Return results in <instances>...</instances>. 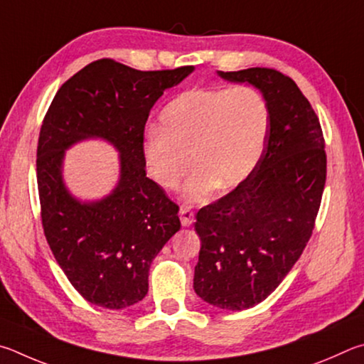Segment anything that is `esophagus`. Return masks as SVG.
I'll return each instance as SVG.
<instances>
[{
	"label": "esophagus",
	"mask_w": 364,
	"mask_h": 364,
	"mask_svg": "<svg viewBox=\"0 0 364 364\" xmlns=\"http://www.w3.org/2000/svg\"><path fill=\"white\" fill-rule=\"evenodd\" d=\"M178 218H181V222H182L183 227H190V225L193 224L195 214H193V211L190 208L182 206L181 211H178Z\"/></svg>",
	"instance_id": "1"
}]
</instances>
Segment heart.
<instances>
[{"label": "heart", "instance_id": "1", "mask_svg": "<svg viewBox=\"0 0 364 364\" xmlns=\"http://www.w3.org/2000/svg\"><path fill=\"white\" fill-rule=\"evenodd\" d=\"M269 104L251 86L198 87L171 100L149 129L142 155L159 187L183 188L187 203H206L220 188L237 187L256 168L269 131Z\"/></svg>", "mask_w": 364, "mask_h": 364}]
</instances>
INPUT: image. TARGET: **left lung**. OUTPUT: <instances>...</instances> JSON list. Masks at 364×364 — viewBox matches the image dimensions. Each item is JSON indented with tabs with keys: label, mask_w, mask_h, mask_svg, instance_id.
Wrapping results in <instances>:
<instances>
[{
	"label": "left lung",
	"mask_w": 364,
	"mask_h": 364,
	"mask_svg": "<svg viewBox=\"0 0 364 364\" xmlns=\"http://www.w3.org/2000/svg\"><path fill=\"white\" fill-rule=\"evenodd\" d=\"M219 75L260 89L270 121L251 174L196 214L201 250L193 288L214 307L245 310L278 288L307 246L326 182V151L320 119L289 76L265 67Z\"/></svg>",
	"instance_id": "left-lung-1"
}]
</instances>
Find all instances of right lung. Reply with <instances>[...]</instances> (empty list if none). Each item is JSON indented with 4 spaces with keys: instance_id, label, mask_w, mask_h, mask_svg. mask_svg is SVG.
I'll use <instances>...</instances> for the list:
<instances>
[{
    "instance_id": "1",
    "label": "right lung",
    "mask_w": 364,
    "mask_h": 364,
    "mask_svg": "<svg viewBox=\"0 0 364 364\" xmlns=\"http://www.w3.org/2000/svg\"><path fill=\"white\" fill-rule=\"evenodd\" d=\"M193 67L140 70L113 59L91 62L67 80L43 119L36 178L44 237L57 264L87 302L119 310L149 291V270L178 232V206L146 177L145 123L155 102ZM102 136L120 151L117 188L104 200L80 203L61 181L70 144Z\"/></svg>"
}]
</instances>
